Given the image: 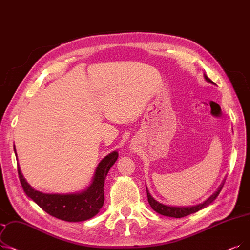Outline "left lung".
<instances>
[{
  "label": "left lung",
  "mask_w": 250,
  "mask_h": 250,
  "mask_svg": "<svg viewBox=\"0 0 250 250\" xmlns=\"http://www.w3.org/2000/svg\"><path fill=\"white\" fill-rule=\"evenodd\" d=\"M204 79L208 81V83H212V84H215L211 80H209L206 75L204 74ZM225 182H223L222 185L220 186V188L218 189V191H215L211 196L206 199L204 202L202 203H199L197 205H194V206H168V205H166V204H162L158 201H156L153 197L151 196L147 187H146V191H147V197H148V202L150 204V206L152 208V209L155 210L157 213H160L162 215H166V216H170V218H177V219H180V218H184V216L186 215H189L191 213H194V212H197L198 210L206 208V206L209 205L216 197L219 196L220 192L222 191L223 189V186H224Z\"/></svg>",
  "instance_id": "left-lung-1"
}]
</instances>
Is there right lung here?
<instances>
[{
  "label": "right lung",
  "instance_id": "1",
  "mask_svg": "<svg viewBox=\"0 0 250 250\" xmlns=\"http://www.w3.org/2000/svg\"><path fill=\"white\" fill-rule=\"evenodd\" d=\"M14 151L16 150L14 146ZM118 153L105 156L98 165L90 187L81 193L48 194L35 190L23 178L20 167L18 176L25 194L50 215L66 222L86 221L99 212L104 203V183L108 171L114 165Z\"/></svg>",
  "mask_w": 250,
  "mask_h": 250
}]
</instances>
